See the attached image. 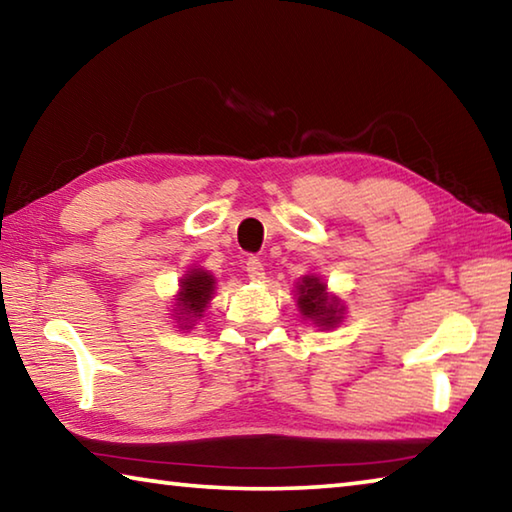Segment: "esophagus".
Wrapping results in <instances>:
<instances>
[{"instance_id": "34e87169", "label": "esophagus", "mask_w": 512, "mask_h": 512, "mask_svg": "<svg viewBox=\"0 0 512 512\" xmlns=\"http://www.w3.org/2000/svg\"><path fill=\"white\" fill-rule=\"evenodd\" d=\"M246 273H248V277L253 282H259V280H264V264L259 262L257 257H250L248 262H246Z\"/></svg>"}]
</instances>
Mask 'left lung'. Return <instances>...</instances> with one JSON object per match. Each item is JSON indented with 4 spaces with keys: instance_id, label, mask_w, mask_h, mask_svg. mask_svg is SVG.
<instances>
[{
    "instance_id": "left-lung-1",
    "label": "left lung",
    "mask_w": 512,
    "mask_h": 512,
    "mask_svg": "<svg viewBox=\"0 0 512 512\" xmlns=\"http://www.w3.org/2000/svg\"><path fill=\"white\" fill-rule=\"evenodd\" d=\"M298 309L302 316L325 329L339 325L345 311L341 300L329 296L327 284L316 275H305L302 282H298Z\"/></svg>"
}]
</instances>
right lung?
<instances>
[{
	"label": "right lung",
	"mask_w": 512,
	"mask_h": 512,
	"mask_svg": "<svg viewBox=\"0 0 512 512\" xmlns=\"http://www.w3.org/2000/svg\"><path fill=\"white\" fill-rule=\"evenodd\" d=\"M214 275L203 268H192L180 280V291L176 298V309L173 318L178 320L180 329H192L198 318H203L205 307L210 305L214 293Z\"/></svg>",
	"instance_id": "1"
}]
</instances>
